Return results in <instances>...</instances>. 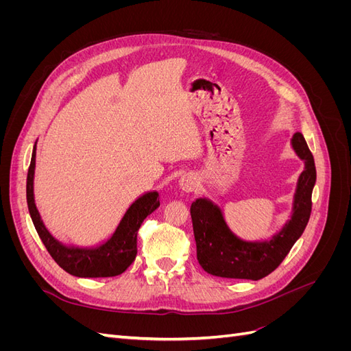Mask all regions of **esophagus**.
I'll list each match as a JSON object with an SVG mask.
<instances>
[{"label": "esophagus", "instance_id": "obj_1", "mask_svg": "<svg viewBox=\"0 0 351 351\" xmlns=\"http://www.w3.org/2000/svg\"><path fill=\"white\" fill-rule=\"evenodd\" d=\"M180 187H182V190H184V192H193L196 187V178L190 174L183 176L180 178Z\"/></svg>", "mask_w": 351, "mask_h": 351}]
</instances>
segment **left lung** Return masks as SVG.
<instances>
[{"label": "left lung", "mask_w": 351, "mask_h": 351, "mask_svg": "<svg viewBox=\"0 0 351 351\" xmlns=\"http://www.w3.org/2000/svg\"><path fill=\"white\" fill-rule=\"evenodd\" d=\"M295 154L304 161L294 195L291 219L269 241L247 243L228 230L221 209L208 199H196L190 206L197 261L208 274L221 278L258 281L280 267L309 222L312 190L316 182L313 155L302 133L293 136Z\"/></svg>", "instance_id": "obj_1"}]
</instances>
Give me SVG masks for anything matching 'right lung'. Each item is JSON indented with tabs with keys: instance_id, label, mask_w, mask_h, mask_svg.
<instances>
[{
	"instance_id": "1",
	"label": "right lung",
	"mask_w": 351,
	"mask_h": 351,
	"mask_svg": "<svg viewBox=\"0 0 351 351\" xmlns=\"http://www.w3.org/2000/svg\"><path fill=\"white\" fill-rule=\"evenodd\" d=\"M35 156L36 145L32 152L30 165L26 180V199L27 208L39 239L44 243L51 258L58 267L66 272L80 278H104L115 277L123 274L130 267L137 254V231H139L143 219L151 215L159 206V196L156 192L146 193L137 199L127 209L120 226L110 240L93 249L67 247L57 241L49 234L42 222L34 199V174H35Z\"/></svg>"
}]
</instances>
